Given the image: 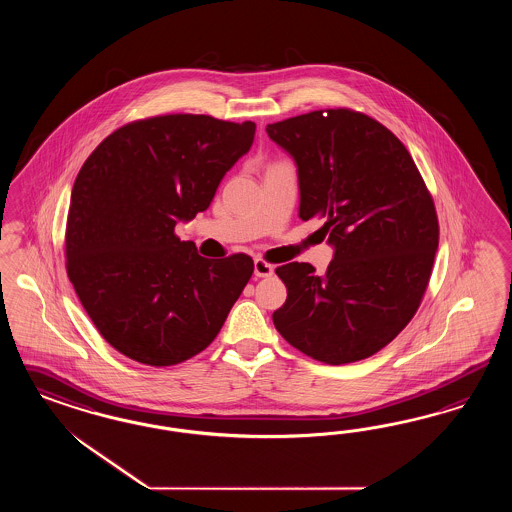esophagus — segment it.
I'll return each mask as SVG.
<instances>
[{"instance_id":"34e87169","label":"esophagus","mask_w":512,"mask_h":512,"mask_svg":"<svg viewBox=\"0 0 512 512\" xmlns=\"http://www.w3.org/2000/svg\"><path fill=\"white\" fill-rule=\"evenodd\" d=\"M253 270H255V276H257V278H270V276L274 274V266L266 263L263 259H255Z\"/></svg>"}]
</instances>
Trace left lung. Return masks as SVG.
Masks as SVG:
<instances>
[{"label":"left lung","instance_id":"1","mask_svg":"<svg viewBox=\"0 0 512 512\" xmlns=\"http://www.w3.org/2000/svg\"><path fill=\"white\" fill-rule=\"evenodd\" d=\"M266 133L295 161L298 216L323 219L334 248L323 276L279 266L287 300L274 325L325 364L372 357L413 319L432 274L439 225L419 169L385 125L353 110H315Z\"/></svg>","mask_w":512,"mask_h":512}]
</instances>
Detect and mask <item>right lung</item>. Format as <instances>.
<instances>
[{"label": "right lung", "mask_w": 512, "mask_h": 512, "mask_svg": "<svg viewBox=\"0 0 512 512\" xmlns=\"http://www.w3.org/2000/svg\"><path fill=\"white\" fill-rule=\"evenodd\" d=\"M253 137V122L155 116L116 129L82 165L67 216V274L95 328L125 357L148 366L195 357L248 285L251 257L206 259L174 227L210 206Z\"/></svg>", "instance_id": "obj_1"}]
</instances>
